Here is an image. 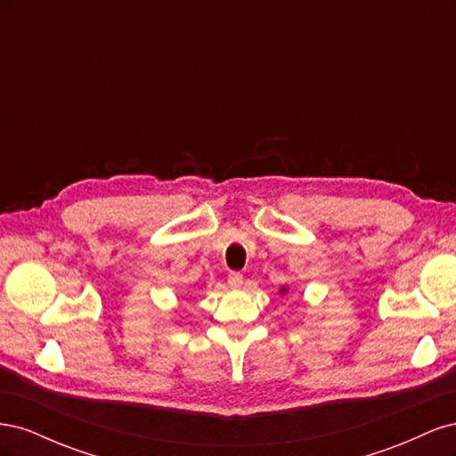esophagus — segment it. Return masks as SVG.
Wrapping results in <instances>:
<instances>
[{
  "label": "esophagus",
  "instance_id": "34e87169",
  "mask_svg": "<svg viewBox=\"0 0 456 456\" xmlns=\"http://www.w3.org/2000/svg\"><path fill=\"white\" fill-rule=\"evenodd\" d=\"M228 285H230L232 289H240V287L243 285V275H241L240 272H232V273L228 275Z\"/></svg>",
  "mask_w": 456,
  "mask_h": 456
}]
</instances>
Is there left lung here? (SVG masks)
Wrapping results in <instances>:
<instances>
[{
    "mask_svg": "<svg viewBox=\"0 0 456 456\" xmlns=\"http://www.w3.org/2000/svg\"><path fill=\"white\" fill-rule=\"evenodd\" d=\"M280 291H281V293H287V287H281V289H280Z\"/></svg>",
    "mask_w": 456,
    "mask_h": 456,
    "instance_id": "left-lung-1",
    "label": "left lung"
}]
</instances>
